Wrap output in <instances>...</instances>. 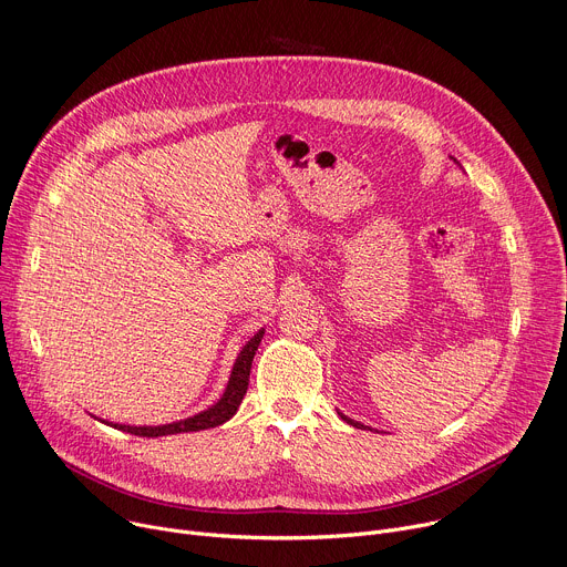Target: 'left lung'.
Returning a JSON list of instances; mask_svg holds the SVG:
<instances>
[{
    "label": "left lung",
    "mask_w": 567,
    "mask_h": 567,
    "mask_svg": "<svg viewBox=\"0 0 567 567\" xmlns=\"http://www.w3.org/2000/svg\"><path fill=\"white\" fill-rule=\"evenodd\" d=\"M450 158H452V156H450ZM452 163H454V165H458V163H456V158H452ZM458 167H461V165H458ZM337 414H339V416H341V419H343V421H346L348 425H352V427H357V430H367V425H362V423H357V421H352V419L343 416V414H341V411H337ZM369 430H371V427H369Z\"/></svg>",
    "instance_id": "left-lung-1"
}]
</instances>
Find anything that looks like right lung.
Listing matches in <instances>:
<instances>
[{"label":"right lung","mask_w":567,"mask_h":567,"mask_svg":"<svg viewBox=\"0 0 567 567\" xmlns=\"http://www.w3.org/2000/svg\"><path fill=\"white\" fill-rule=\"evenodd\" d=\"M262 337H265V328L257 330L244 343V348L239 350V354L235 359L230 378H228V384H226L221 398L215 404H210L208 409L198 411V414H194V416H187V419H181V421H174V423H165V425H126V423L104 421V419H99L94 414H90V416L99 419L101 423H106V425H111L115 430H122V432H128V434H135V436H146V439H158V436L183 434V432H198V430H210V427L224 425L226 421H230L237 414V409H239V404H241V400L246 395L250 364H252L255 350H257V346H260Z\"/></svg>","instance_id":"add662e5"}]
</instances>
